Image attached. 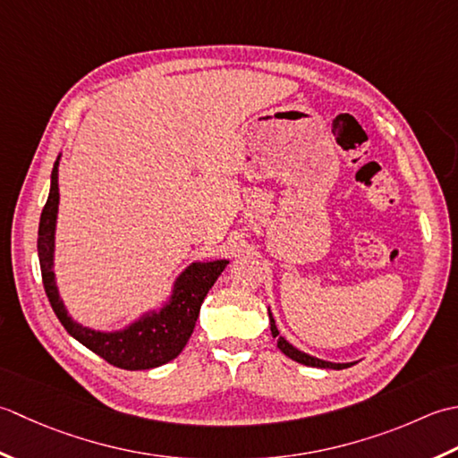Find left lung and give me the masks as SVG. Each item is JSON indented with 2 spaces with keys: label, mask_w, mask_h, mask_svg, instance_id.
<instances>
[{
  "label": "left lung",
  "mask_w": 458,
  "mask_h": 458,
  "mask_svg": "<svg viewBox=\"0 0 458 458\" xmlns=\"http://www.w3.org/2000/svg\"><path fill=\"white\" fill-rule=\"evenodd\" d=\"M268 318H270V332H273V338H276V346L278 350H281L284 356H288L291 360L298 361V363H304V366H310V368H326V369H344V368H350L353 366V363H332V361H324V360H318L314 356H308V353L296 350L293 344H288L283 335H278V328L275 324V318L273 314H270L268 310Z\"/></svg>",
  "instance_id": "left-lung-1"
}]
</instances>
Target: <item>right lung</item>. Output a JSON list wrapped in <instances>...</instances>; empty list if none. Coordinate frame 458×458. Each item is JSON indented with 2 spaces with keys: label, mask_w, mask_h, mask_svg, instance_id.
I'll return each mask as SVG.
<instances>
[{
  "label": "right lung",
  "mask_w": 458,
  "mask_h": 458,
  "mask_svg": "<svg viewBox=\"0 0 458 458\" xmlns=\"http://www.w3.org/2000/svg\"><path fill=\"white\" fill-rule=\"evenodd\" d=\"M59 160L53 165L51 191L41 213L39 237H37V253H39L41 276L47 298H49L53 312L74 340L90 352L98 353L102 360L123 369H152L180 356L199 316L203 298L209 288L216 284L229 260H213V263H195L183 270L177 278L172 301L160 312H150L128 326L123 332H95L72 322L63 306L57 293L53 273V249H55V221L59 208V182H57Z\"/></svg>",
  "instance_id": "obj_1"
}]
</instances>
